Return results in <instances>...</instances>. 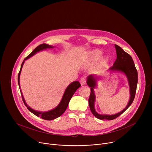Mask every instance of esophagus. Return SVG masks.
Here are the masks:
<instances>
[{
    "mask_svg": "<svg viewBox=\"0 0 152 152\" xmlns=\"http://www.w3.org/2000/svg\"><path fill=\"white\" fill-rule=\"evenodd\" d=\"M80 83L81 85H85V83H86V79L83 77L81 78L80 80Z\"/></svg>",
    "mask_w": 152,
    "mask_h": 152,
    "instance_id": "obj_1",
    "label": "esophagus"
}]
</instances>
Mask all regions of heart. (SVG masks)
<instances>
[{"mask_svg": "<svg viewBox=\"0 0 152 152\" xmlns=\"http://www.w3.org/2000/svg\"><path fill=\"white\" fill-rule=\"evenodd\" d=\"M102 55V52L99 50H94L89 53V61L90 62H96L97 61L100 56ZM108 61V58L107 56H105L102 58V63L105 64Z\"/></svg>", "mask_w": 152, "mask_h": 152, "instance_id": "obj_1", "label": "heart"}]
</instances>
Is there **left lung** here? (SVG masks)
<instances>
[{"label":"left lung","instance_id":"8db88e82","mask_svg":"<svg viewBox=\"0 0 152 152\" xmlns=\"http://www.w3.org/2000/svg\"><path fill=\"white\" fill-rule=\"evenodd\" d=\"M115 48L117 53V59L114 62L113 66L110 69V70L111 72H120L125 74L129 82L130 96H131V97H130L127 105L121 112L114 115H102L98 114L94 108L96 96L94 91V89L96 86V79L98 78V77L94 76V75H90L87 78V81H86V83L91 88V93L88 99L89 106L92 114L96 118L100 120H111L116 118L122 114L131 106L135 96L138 83V72L134 61L131 56L124 51L123 49L120 46L115 45Z\"/></svg>","mask_w":152,"mask_h":152}]
</instances>
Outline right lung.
<instances>
[{
  "label": "right lung",
  "mask_w": 152,
  "mask_h": 152,
  "mask_svg": "<svg viewBox=\"0 0 152 152\" xmlns=\"http://www.w3.org/2000/svg\"><path fill=\"white\" fill-rule=\"evenodd\" d=\"M53 46H50L49 45H46V44H41L40 45H39L38 47H37L31 53H30L27 57H26L25 58V59L23 60L22 64L21 65V68L20 70V72L18 73V86L19 88H20V75L21 73V69H22L23 64L25 62V61L28 59V58H29L30 57H31L32 56H33L34 55H35L37 52L41 51L42 50H45L46 49H50V48H53ZM80 86V84L78 81H75L73 82L72 83H71L68 86L67 88H66V91H65L64 95L62 96V98L61 100V102L59 103V104L55 107L54 108L53 110L48 111V112H40V111H35L33 109H32L31 107H30L25 102V100L24 99L23 96L22 94V93L21 92V97H22V100L25 104V106L27 107V108L28 109V110L31 112L32 114H34V115H35L37 117H39L42 119L46 120H54L59 117H60L65 111H66L67 107L68 106L70 100V99H72L73 95L75 94V93L76 92V91L77 90V89L78 88H79Z\"/></svg>",
  "instance_id": "1"
}]
</instances>
